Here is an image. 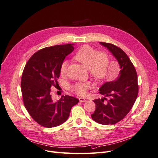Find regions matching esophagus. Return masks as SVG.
Returning <instances> with one entry per match:
<instances>
[{
	"label": "esophagus",
	"mask_w": 158,
	"mask_h": 158,
	"mask_svg": "<svg viewBox=\"0 0 158 158\" xmlns=\"http://www.w3.org/2000/svg\"><path fill=\"white\" fill-rule=\"evenodd\" d=\"M79 101L81 102H85L86 101V99H85V98H82V97H80V98H79Z\"/></svg>",
	"instance_id": "1"
}]
</instances>
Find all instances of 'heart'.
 <instances>
[{"instance_id": "1", "label": "heart", "mask_w": 158, "mask_h": 158, "mask_svg": "<svg viewBox=\"0 0 158 158\" xmlns=\"http://www.w3.org/2000/svg\"><path fill=\"white\" fill-rule=\"evenodd\" d=\"M74 59L88 69L90 74L96 80L101 81L110 77L108 72L109 58L106 53L97 52L95 48L88 45H85L75 54ZM67 66L68 62L66 61H64L61 63L60 66L61 75L66 73ZM89 88V85L88 83H77L72 88V89L74 93L79 95H84L86 94Z\"/></svg>"}]
</instances>
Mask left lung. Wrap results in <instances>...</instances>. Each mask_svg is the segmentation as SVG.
I'll return each instance as SVG.
<instances>
[{
    "label": "left lung",
    "mask_w": 158,
    "mask_h": 158,
    "mask_svg": "<svg viewBox=\"0 0 158 158\" xmlns=\"http://www.w3.org/2000/svg\"><path fill=\"white\" fill-rule=\"evenodd\" d=\"M99 44L116 58L120 71L117 79L105 82L99 88V93L105 97L94 101L96 109L92 118L102 125H112L125 117L136 101L138 94L137 73L129 57L120 48L111 44ZM107 96L109 100L104 102Z\"/></svg>",
    "instance_id": "1"
}]
</instances>
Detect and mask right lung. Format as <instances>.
Instances as JSON below:
<instances>
[{"mask_svg":"<svg viewBox=\"0 0 158 158\" xmlns=\"http://www.w3.org/2000/svg\"><path fill=\"white\" fill-rule=\"evenodd\" d=\"M74 44L55 45L40 50L33 54L23 69L21 89L25 107L40 125L54 127L68 119L72 107L79 101L69 95H62L54 102L51 92L57 85L60 66L74 50Z\"/></svg>","mask_w":158,"mask_h":158,"instance_id":"1","label":"right lung"}]
</instances>
